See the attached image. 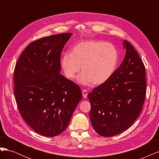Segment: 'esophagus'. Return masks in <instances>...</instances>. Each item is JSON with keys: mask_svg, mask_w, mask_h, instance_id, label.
<instances>
[{"mask_svg": "<svg viewBox=\"0 0 159 159\" xmlns=\"http://www.w3.org/2000/svg\"><path fill=\"white\" fill-rule=\"evenodd\" d=\"M82 94H83L84 98H87V97H88V91H87V90L83 89L82 90Z\"/></svg>", "mask_w": 159, "mask_h": 159, "instance_id": "esophagus-1", "label": "esophagus"}]
</instances>
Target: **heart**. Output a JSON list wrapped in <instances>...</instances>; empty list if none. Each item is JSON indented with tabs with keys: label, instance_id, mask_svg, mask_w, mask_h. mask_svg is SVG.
<instances>
[{
	"label": "heart",
	"instance_id": "b5f03b06",
	"mask_svg": "<svg viewBox=\"0 0 159 159\" xmlns=\"http://www.w3.org/2000/svg\"><path fill=\"white\" fill-rule=\"evenodd\" d=\"M119 61V52L113 44L99 40L79 42L71 53L62 56L60 65L67 78L72 80L79 73L78 82L84 85H100L113 74Z\"/></svg>",
	"mask_w": 159,
	"mask_h": 159
}]
</instances>
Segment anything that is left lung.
Returning <instances> with one entry per match:
<instances>
[{
	"instance_id": "obj_1",
	"label": "left lung",
	"mask_w": 159,
	"mask_h": 159,
	"mask_svg": "<svg viewBox=\"0 0 159 159\" xmlns=\"http://www.w3.org/2000/svg\"><path fill=\"white\" fill-rule=\"evenodd\" d=\"M125 56L105 84L88 95L91 125L101 136L117 135L127 130L140 114L146 95L145 68L134 47L123 42Z\"/></svg>"
}]
</instances>
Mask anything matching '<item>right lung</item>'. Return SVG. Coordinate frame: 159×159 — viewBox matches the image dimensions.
Instances as JSON below:
<instances>
[{
	"label": "right lung",
	"mask_w": 159,
	"mask_h": 159,
	"mask_svg": "<svg viewBox=\"0 0 159 159\" xmlns=\"http://www.w3.org/2000/svg\"><path fill=\"white\" fill-rule=\"evenodd\" d=\"M71 33L34 41L14 69V93L23 119L36 133L55 137L64 131L82 99L79 85L60 74L61 53Z\"/></svg>",
	"instance_id": "obj_1"
}]
</instances>
